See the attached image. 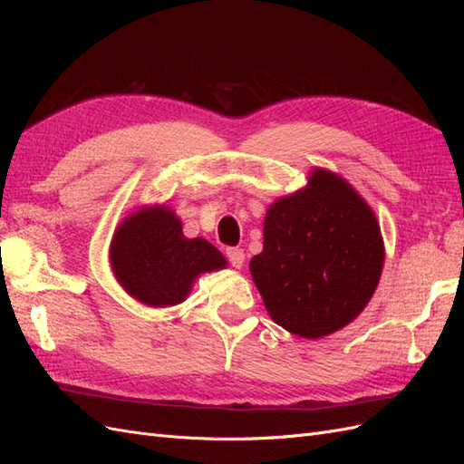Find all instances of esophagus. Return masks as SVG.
I'll return each mask as SVG.
<instances>
[{
    "instance_id": "1",
    "label": "esophagus",
    "mask_w": 464,
    "mask_h": 464,
    "mask_svg": "<svg viewBox=\"0 0 464 464\" xmlns=\"http://www.w3.org/2000/svg\"><path fill=\"white\" fill-rule=\"evenodd\" d=\"M227 257H228V261H230V265H232V266H236V269H242L244 259H246L244 249L228 247V249H227Z\"/></svg>"
}]
</instances>
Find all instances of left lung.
Returning a JSON list of instances; mask_svg holds the SVG:
<instances>
[{"label":"left lung","instance_id":"obj_1","mask_svg":"<svg viewBox=\"0 0 464 464\" xmlns=\"http://www.w3.org/2000/svg\"><path fill=\"white\" fill-rule=\"evenodd\" d=\"M383 261L370 205L344 178L315 168L304 189L266 210L263 251L249 271L276 325L321 339L362 314Z\"/></svg>","mask_w":464,"mask_h":464}]
</instances>
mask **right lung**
<instances>
[{
  "label": "right lung",
  "instance_id": "right-lung-1",
  "mask_svg": "<svg viewBox=\"0 0 464 464\" xmlns=\"http://www.w3.org/2000/svg\"><path fill=\"white\" fill-rule=\"evenodd\" d=\"M110 265L121 288L150 307L184 302L195 278L227 266L205 237H186L166 205L143 207L121 220L111 237Z\"/></svg>",
  "mask_w": 464,
  "mask_h": 464
}]
</instances>
